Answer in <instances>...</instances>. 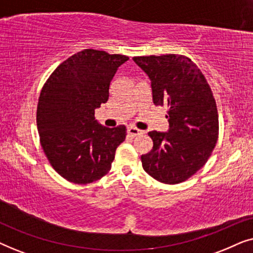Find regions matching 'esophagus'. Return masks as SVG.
<instances>
[{
	"label": "esophagus",
	"instance_id": "obj_1",
	"mask_svg": "<svg viewBox=\"0 0 253 253\" xmlns=\"http://www.w3.org/2000/svg\"><path fill=\"white\" fill-rule=\"evenodd\" d=\"M127 133L134 137V136H139V134L143 133V131L137 129L136 126H129V127H127Z\"/></svg>",
	"mask_w": 253,
	"mask_h": 253
}]
</instances>
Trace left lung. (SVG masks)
<instances>
[{"label": "left lung", "instance_id": "8db88e82", "mask_svg": "<svg viewBox=\"0 0 253 253\" xmlns=\"http://www.w3.org/2000/svg\"><path fill=\"white\" fill-rule=\"evenodd\" d=\"M132 60L151 79L155 106L167 107L168 132L151 131L153 148L141 155L148 175L177 184L195 175L212 154L219 136L213 93L200 69L184 55L136 56Z\"/></svg>", "mask_w": 253, "mask_h": 253}]
</instances>
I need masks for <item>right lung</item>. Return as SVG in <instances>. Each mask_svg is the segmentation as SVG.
Instances as JSON below:
<instances>
[{
    "label": "right lung",
    "mask_w": 253,
    "mask_h": 253,
    "mask_svg": "<svg viewBox=\"0 0 253 253\" xmlns=\"http://www.w3.org/2000/svg\"><path fill=\"white\" fill-rule=\"evenodd\" d=\"M126 55L84 49L55 69L41 89L37 126L46 157L62 177L88 184L112 168L126 127H106L94 110L109 98V85Z\"/></svg>",
    "instance_id": "1"
}]
</instances>
